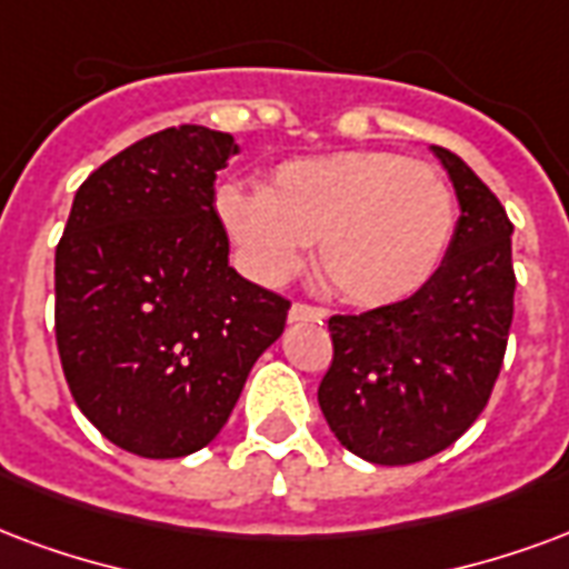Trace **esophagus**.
<instances>
[{
	"mask_svg": "<svg viewBox=\"0 0 569 569\" xmlns=\"http://www.w3.org/2000/svg\"><path fill=\"white\" fill-rule=\"evenodd\" d=\"M328 310H322V307H313V305H292V310H289V322H310V319H326Z\"/></svg>",
	"mask_w": 569,
	"mask_h": 569,
	"instance_id": "1",
	"label": "esophagus"
}]
</instances>
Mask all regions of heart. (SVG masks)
I'll return each mask as SVG.
<instances>
[{
	"label": "heart",
	"mask_w": 569,
	"mask_h": 569,
	"mask_svg": "<svg viewBox=\"0 0 569 569\" xmlns=\"http://www.w3.org/2000/svg\"><path fill=\"white\" fill-rule=\"evenodd\" d=\"M217 213L259 283H283L317 241L322 273L361 307L422 292L456 238V196L443 174L373 150L289 159L262 192L226 183Z\"/></svg>",
	"instance_id": "heart-1"
}]
</instances>
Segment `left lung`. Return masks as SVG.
Here are the masks:
<instances>
[{
    "mask_svg": "<svg viewBox=\"0 0 569 569\" xmlns=\"http://www.w3.org/2000/svg\"><path fill=\"white\" fill-rule=\"evenodd\" d=\"M435 153L461 204L435 280L398 305L328 319L335 359L319 407L373 465H416L456 443L486 410L512 326V222L461 156Z\"/></svg>",
    "mask_w": 569,
    "mask_h": 569,
    "instance_id": "left-lung-1",
    "label": "left lung"
}]
</instances>
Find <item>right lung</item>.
<instances>
[{
  "label": "right lung",
  "instance_id": "1",
  "mask_svg": "<svg viewBox=\"0 0 569 569\" xmlns=\"http://www.w3.org/2000/svg\"><path fill=\"white\" fill-rule=\"evenodd\" d=\"M238 144L178 126L83 180L57 247V349L71 398L141 458L199 452L229 422L289 301L229 264L213 180Z\"/></svg>",
  "mask_w": 569,
  "mask_h": 569
}]
</instances>
